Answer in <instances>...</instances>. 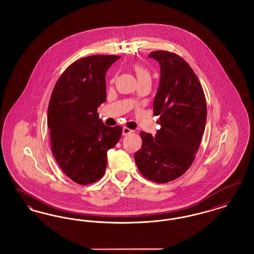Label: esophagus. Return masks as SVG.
Masks as SVG:
<instances>
[{"label":"esophagus","mask_w":254,"mask_h":254,"mask_svg":"<svg viewBox=\"0 0 254 254\" xmlns=\"http://www.w3.org/2000/svg\"><path fill=\"white\" fill-rule=\"evenodd\" d=\"M133 132V130H131L130 128H128V127H123V135L124 136H126V135H128L129 133Z\"/></svg>","instance_id":"esophagus-1"}]
</instances>
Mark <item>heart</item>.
Returning a JSON list of instances; mask_svg holds the SVG:
<instances>
[{
  "instance_id": "obj_1",
  "label": "heart",
  "mask_w": 254,
  "mask_h": 254,
  "mask_svg": "<svg viewBox=\"0 0 254 254\" xmlns=\"http://www.w3.org/2000/svg\"><path fill=\"white\" fill-rule=\"evenodd\" d=\"M132 69L136 74L138 80H140L142 78H145V77H150L149 71L147 70V68L145 67V65H143L141 64H138V63L133 64Z\"/></svg>"
}]
</instances>
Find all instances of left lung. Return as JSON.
Listing matches in <instances>:
<instances>
[{
	"label": "left lung",
	"mask_w": 254,
	"mask_h": 254,
	"mask_svg": "<svg viewBox=\"0 0 254 254\" xmlns=\"http://www.w3.org/2000/svg\"><path fill=\"white\" fill-rule=\"evenodd\" d=\"M148 57L161 68L153 102L161 128L154 137L140 133L143 143L134 160L146 179L163 184L179 178L193 163L205 130L206 104L196 74L182 57L166 50L152 51Z\"/></svg>",
	"instance_id": "obj_1"
}]
</instances>
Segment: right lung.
Here are the masks:
<instances>
[{
	"instance_id": "obj_1",
	"label": "right lung",
	"mask_w": 254,
	"mask_h": 254,
	"mask_svg": "<svg viewBox=\"0 0 254 254\" xmlns=\"http://www.w3.org/2000/svg\"><path fill=\"white\" fill-rule=\"evenodd\" d=\"M120 56L92 55L75 61L61 75L48 109L51 150L64 173L88 185L100 180L108 164V150L118 143L123 128L99 119L106 102V73Z\"/></svg>"
}]
</instances>
